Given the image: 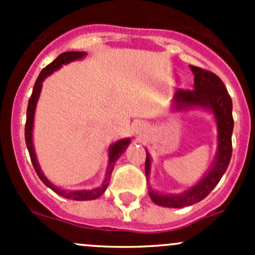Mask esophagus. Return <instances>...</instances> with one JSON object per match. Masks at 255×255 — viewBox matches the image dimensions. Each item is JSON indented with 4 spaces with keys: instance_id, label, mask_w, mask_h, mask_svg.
Instances as JSON below:
<instances>
[{
    "instance_id": "obj_1",
    "label": "esophagus",
    "mask_w": 255,
    "mask_h": 255,
    "mask_svg": "<svg viewBox=\"0 0 255 255\" xmlns=\"http://www.w3.org/2000/svg\"><path fill=\"white\" fill-rule=\"evenodd\" d=\"M144 129V127H143V126H142V129H140V130H143Z\"/></svg>"
}]
</instances>
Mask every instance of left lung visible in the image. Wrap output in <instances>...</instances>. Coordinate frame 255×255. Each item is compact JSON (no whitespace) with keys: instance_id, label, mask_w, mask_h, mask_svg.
Masks as SVG:
<instances>
[{"instance_id":"8db88e82","label":"left lung","mask_w":255,"mask_h":255,"mask_svg":"<svg viewBox=\"0 0 255 255\" xmlns=\"http://www.w3.org/2000/svg\"><path fill=\"white\" fill-rule=\"evenodd\" d=\"M190 69L195 75V89H179L174 99L177 104V109L187 106H201L212 110L217 121L218 153L212 169L204 176L201 181H199V184L185 191L184 194L163 195L156 194L153 190L149 189V196L151 201L158 206L180 208L202 201L220 182L221 177L227 170L231 156H232V132L233 123H235L232 116V99L222 80L212 71L194 65H190ZM149 168H150V158L146 153V177L149 175Z\"/></svg>"}]
</instances>
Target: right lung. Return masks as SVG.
Returning <instances> with one entry per match:
<instances>
[{
	"label": "right lung",
	"instance_id": "obj_1",
	"mask_svg": "<svg viewBox=\"0 0 255 255\" xmlns=\"http://www.w3.org/2000/svg\"><path fill=\"white\" fill-rule=\"evenodd\" d=\"M86 55V53H82V51H65V53L60 54L53 63H50L49 65L45 66L42 71H40L39 76L37 78L34 87H33V92L30 95V99L28 101V107H27V120H25V128H24V137H25V144H27L28 151H29L30 161H32L33 166H34V170L37 173V175L39 176V179L44 182L49 189L53 190L54 192H56L60 196L65 197V199L70 200H76V201H86V200H95L99 196H101L105 192L107 187V180L110 179V175L112 173V169L115 166V161L120 158L121 154L126 150L127 145L129 144V139H121L118 142H116L110 148V165H109V171H107V179L105 180L104 184L99 189H94L91 191H64V190L59 189V187L54 186L51 182H49V180L43 175V173L40 171L39 165H38L37 158H35L34 149H33V143H32V129H33V118H34V110L35 105H37L38 97H39L40 90H42V82L47 76L50 75L54 70L60 68L63 64H68L70 61L76 60V59L82 58V56Z\"/></svg>",
	"mask_w": 255,
	"mask_h": 255
}]
</instances>
